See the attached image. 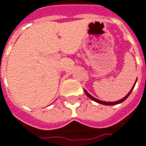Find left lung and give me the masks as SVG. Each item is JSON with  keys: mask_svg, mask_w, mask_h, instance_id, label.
Segmentation results:
<instances>
[{"mask_svg": "<svg viewBox=\"0 0 146 146\" xmlns=\"http://www.w3.org/2000/svg\"><path fill=\"white\" fill-rule=\"evenodd\" d=\"M136 82H137V79H136V81H135V84H134V85H133V87L131 88V89L130 90V92H129L128 93V94H127V95H125V97H124L123 98H121V99H120V100H119V101H117V102H103V101L98 100V99L94 98L93 96H92V95H90L89 93L86 90L84 89V91H85V94H86V95H87L88 98H91L92 100L95 101V102H96L99 103V104H102V105H106V106H114V105L120 104V103H121V102H124V101L125 100V99H126V98H128V97H129V95H130V94H131V91H132V90H133V88H134V87H135V83H136Z\"/></svg>", "mask_w": 146, "mask_h": 146, "instance_id": "left-lung-1", "label": "left lung"}]
</instances>
